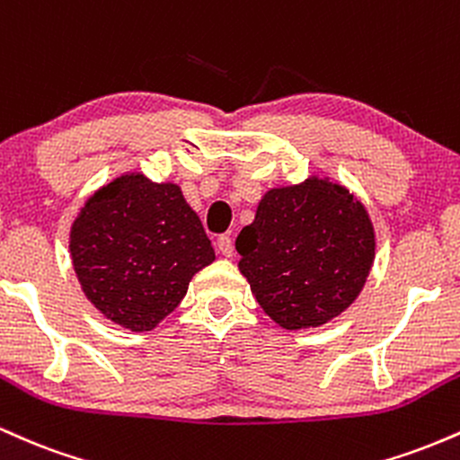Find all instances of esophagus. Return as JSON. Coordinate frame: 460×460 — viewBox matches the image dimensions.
<instances>
[{"label": "esophagus", "instance_id": "34e87169", "mask_svg": "<svg viewBox=\"0 0 460 460\" xmlns=\"http://www.w3.org/2000/svg\"><path fill=\"white\" fill-rule=\"evenodd\" d=\"M216 251H218V255L231 257L234 255V240H231L229 235H218V240H216Z\"/></svg>", "mask_w": 460, "mask_h": 460}]
</instances>
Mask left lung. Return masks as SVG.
Wrapping results in <instances>:
<instances>
[{"mask_svg":"<svg viewBox=\"0 0 460 460\" xmlns=\"http://www.w3.org/2000/svg\"><path fill=\"white\" fill-rule=\"evenodd\" d=\"M257 303L288 331L322 326L355 303L374 263V226L340 183L272 188L235 240Z\"/></svg>","mask_w":460,"mask_h":460,"instance_id":"8db88e82","label":"left lung"}]
</instances>
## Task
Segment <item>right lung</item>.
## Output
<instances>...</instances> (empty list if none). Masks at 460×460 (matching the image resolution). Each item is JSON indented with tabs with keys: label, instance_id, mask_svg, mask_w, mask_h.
I'll list each match as a JSON object with an SVG mask.
<instances>
[{
	"label": "right lung",
	"instance_id": "obj_1",
	"mask_svg": "<svg viewBox=\"0 0 460 460\" xmlns=\"http://www.w3.org/2000/svg\"><path fill=\"white\" fill-rule=\"evenodd\" d=\"M68 248L86 298L136 332L155 329L216 260L181 188L140 172L116 177L86 200Z\"/></svg>",
	"mask_w": 460,
	"mask_h": 460
}]
</instances>
